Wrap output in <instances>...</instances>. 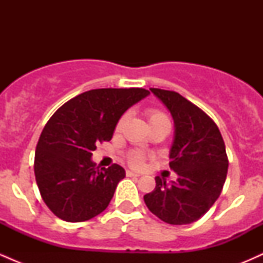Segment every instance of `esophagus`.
Segmentation results:
<instances>
[{
    "label": "esophagus",
    "instance_id": "obj_1",
    "mask_svg": "<svg viewBox=\"0 0 263 263\" xmlns=\"http://www.w3.org/2000/svg\"><path fill=\"white\" fill-rule=\"evenodd\" d=\"M126 176L127 177H140V174L135 173V172H131V171H126Z\"/></svg>",
    "mask_w": 263,
    "mask_h": 263
}]
</instances>
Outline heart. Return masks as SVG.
I'll list each match as a JSON object with an SVG mask.
<instances>
[{
  "label": "heart",
  "mask_w": 263,
  "mask_h": 263,
  "mask_svg": "<svg viewBox=\"0 0 263 263\" xmlns=\"http://www.w3.org/2000/svg\"><path fill=\"white\" fill-rule=\"evenodd\" d=\"M147 116H148L151 127L155 125H159V123H170V119H168L167 114L163 112L159 108H148V110H147ZM125 119L126 116H122L121 119L119 120L116 126L117 128L121 127ZM127 162L131 167L140 170V168L143 167L144 162H146V155H144L143 152H141V151H132V152L127 156Z\"/></svg>",
  "instance_id": "1"
}]
</instances>
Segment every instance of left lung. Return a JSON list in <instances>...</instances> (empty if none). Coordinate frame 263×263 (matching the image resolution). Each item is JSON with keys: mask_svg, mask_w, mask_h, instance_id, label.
I'll list each match as a JSON object with an SVG mask.
<instances>
[{"mask_svg": "<svg viewBox=\"0 0 263 263\" xmlns=\"http://www.w3.org/2000/svg\"><path fill=\"white\" fill-rule=\"evenodd\" d=\"M171 111L176 135L170 167L179 176L168 184L156 177V188L143 197L151 213L172 225L197 221L219 198L229 159L216 123L180 93L151 87Z\"/></svg>", "mask_w": 263, "mask_h": 263, "instance_id": "8db88e82", "label": "left lung"}]
</instances>
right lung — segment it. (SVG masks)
Returning <instances> with one entry per match:
<instances>
[{"label": "right lung", "instance_id": "add662e5", "mask_svg": "<svg viewBox=\"0 0 263 263\" xmlns=\"http://www.w3.org/2000/svg\"><path fill=\"white\" fill-rule=\"evenodd\" d=\"M149 91L142 87L93 89L65 102L44 126L37 143L34 174L42 199L59 219L80 222L107 208L125 178L119 164L96 167V144L110 141L120 117Z\"/></svg>", "mask_w": 263, "mask_h": 263}]
</instances>
